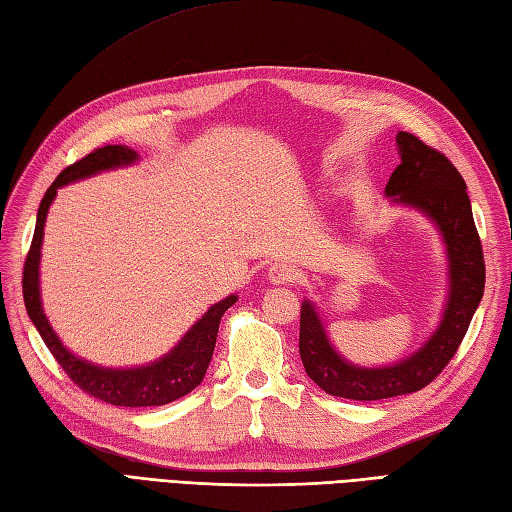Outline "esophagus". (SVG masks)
<instances>
[{
	"label": "esophagus",
	"instance_id": "1",
	"mask_svg": "<svg viewBox=\"0 0 512 512\" xmlns=\"http://www.w3.org/2000/svg\"><path fill=\"white\" fill-rule=\"evenodd\" d=\"M268 281L270 283H292L296 279V268L290 264V261H272V264L268 266Z\"/></svg>",
	"mask_w": 512,
	"mask_h": 512
}]
</instances>
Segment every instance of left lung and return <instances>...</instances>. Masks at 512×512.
<instances>
[{
    "label": "left lung",
    "mask_w": 512,
    "mask_h": 512,
    "mask_svg": "<svg viewBox=\"0 0 512 512\" xmlns=\"http://www.w3.org/2000/svg\"><path fill=\"white\" fill-rule=\"evenodd\" d=\"M401 163L390 174L386 196L392 205L419 211L445 246L447 299L436 329L417 351L384 366L349 362L331 344L314 301L301 303L299 351L305 373L327 395L377 401L425 388L454 358L484 294V257L473 222L465 178L438 150L419 137L397 133Z\"/></svg>",
    "instance_id": "1"
}]
</instances>
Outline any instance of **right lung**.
<instances>
[{"label":"right lung","instance_id":"add662e5","mask_svg":"<svg viewBox=\"0 0 512 512\" xmlns=\"http://www.w3.org/2000/svg\"><path fill=\"white\" fill-rule=\"evenodd\" d=\"M139 161V154L128 146H104L87 154L85 159L69 165L56 181L47 189L39 213L37 227H34V237L30 253L23 266V303H26L28 316L32 325L37 327L45 347L52 351L56 362L63 366V371L71 377V382L80 386L91 397L111 403V406L124 408H148V406H165V403L185 397L200 386L202 377L207 373L211 362L213 347H216L218 327L222 314L237 301V294H229L227 299L213 303L209 310L202 314L196 323L185 331V336L178 340L174 347L163 353L161 358L139 366H102L80 358L74 351H69L63 340L58 338L52 329L50 320L43 312L41 301V246H43V231L47 211L58 194V189L85 181V178L98 176L102 172H111L117 168H128Z\"/></svg>","mask_w":512,"mask_h":512}]
</instances>
